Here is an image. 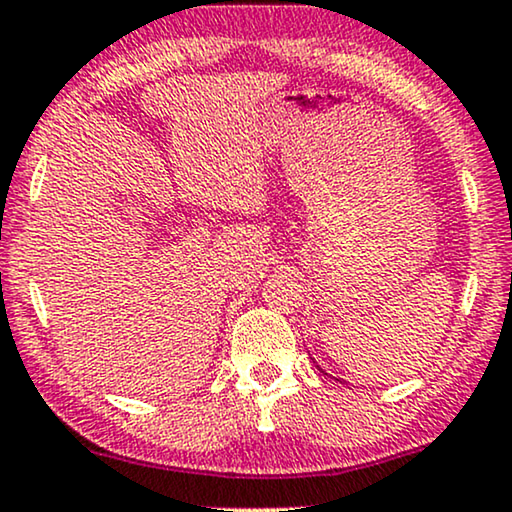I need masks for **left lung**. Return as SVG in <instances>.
Wrapping results in <instances>:
<instances>
[{"label": "left lung", "mask_w": 512, "mask_h": 512, "mask_svg": "<svg viewBox=\"0 0 512 512\" xmlns=\"http://www.w3.org/2000/svg\"><path fill=\"white\" fill-rule=\"evenodd\" d=\"M317 369H320V367H317ZM320 371H322V369H320ZM322 374H324V371H322Z\"/></svg>", "instance_id": "1"}]
</instances>
